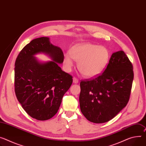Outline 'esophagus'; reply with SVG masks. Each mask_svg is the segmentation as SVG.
Returning <instances> with one entry per match:
<instances>
[{
  "instance_id": "34e87169",
  "label": "esophagus",
  "mask_w": 146,
  "mask_h": 146,
  "mask_svg": "<svg viewBox=\"0 0 146 146\" xmlns=\"http://www.w3.org/2000/svg\"><path fill=\"white\" fill-rule=\"evenodd\" d=\"M73 82L74 84H77L78 83V80L77 78L73 77Z\"/></svg>"
}]
</instances>
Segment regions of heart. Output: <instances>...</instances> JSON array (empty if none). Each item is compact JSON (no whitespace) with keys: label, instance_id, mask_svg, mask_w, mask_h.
Returning a JSON list of instances; mask_svg holds the SVG:
<instances>
[{"label":"heart","instance_id":"heart-1","mask_svg":"<svg viewBox=\"0 0 146 146\" xmlns=\"http://www.w3.org/2000/svg\"><path fill=\"white\" fill-rule=\"evenodd\" d=\"M110 57L109 50L104 46L85 43L76 46L70 50V55L66 54L64 64L67 69L73 66V59L78 62V69L87 78H94L102 73Z\"/></svg>","mask_w":146,"mask_h":146}]
</instances>
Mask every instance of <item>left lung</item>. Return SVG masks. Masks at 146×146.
<instances>
[{
	"label": "left lung",
	"instance_id": "obj_1",
	"mask_svg": "<svg viewBox=\"0 0 146 146\" xmlns=\"http://www.w3.org/2000/svg\"><path fill=\"white\" fill-rule=\"evenodd\" d=\"M133 66L122 50L113 52L98 77L80 82V110L88 121H110L127 105L133 80Z\"/></svg>",
	"mask_w": 146,
	"mask_h": 146
}]
</instances>
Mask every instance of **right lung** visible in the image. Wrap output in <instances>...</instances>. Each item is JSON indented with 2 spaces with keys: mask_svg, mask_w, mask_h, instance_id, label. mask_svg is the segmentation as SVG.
Returning <instances> with one entry per match:
<instances>
[{
  "mask_svg": "<svg viewBox=\"0 0 146 146\" xmlns=\"http://www.w3.org/2000/svg\"><path fill=\"white\" fill-rule=\"evenodd\" d=\"M43 53L52 61L42 62L35 56ZM60 48L54 45L49 38L33 39L19 54L15 68V87L17 98L31 117L46 121L59 110L64 94L73 79L59 64L63 62Z\"/></svg>",
  "mask_w": 146,
  "mask_h": 146,
  "instance_id": "right-lung-1",
  "label": "right lung"
}]
</instances>
